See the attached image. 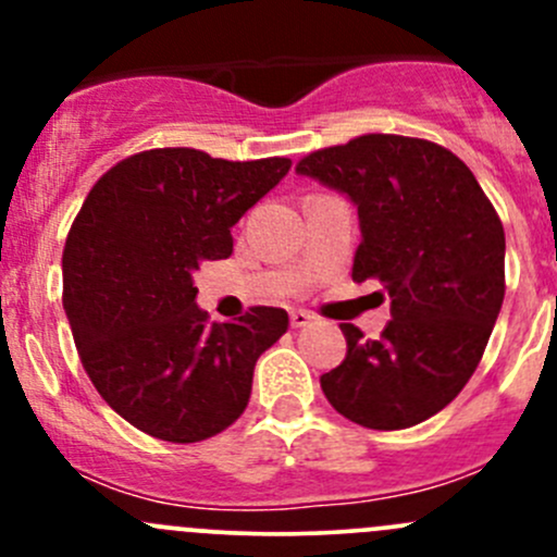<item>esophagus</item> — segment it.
<instances>
[{"label": "esophagus", "instance_id": "34e87169", "mask_svg": "<svg viewBox=\"0 0 557 557\" xmlns=\"http://www.w3.org/2000/svg\"><path fill=\"white\" fill-rule=\"evenodd\" d=\"M310 323H312V314L307 310L290 312V325H294V329H305V325H310Z\"/></svg>", "mask_w": 557, "mask_h": 557}]
</instances>
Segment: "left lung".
Wrapping results in <instances>:
<instances>
[{
	"label": "left lung",
	"instance_id": "1",
	"mask_svg": "<svg viewBox=\"0 0 557 557\" xmlns=\"http://www.w3.org/2000/svg\"><path fill=\"white\" fill-rule=\"evenodd\" d=\"M296 172L358 207L352 280L391 299L380 339L342 325L347 356L320 377L331 407L398 431L445 409L485 352L504 301V226L469 166L442 145L363 134L314 150Z\"/></svg>",
	"mask_w": 557,
	"mask_h": 557
}]
</instances>
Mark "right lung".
<instances>
[{
  "label": "right lung",
  "mask_w": 557,
  "mask_h": 557,
  "mask_svg": "<svg viewBox=\"0 0 557 557\" xmlns=\"http://www.w3.org/2000/svg\"><path fill=\"white\" fill-rule=\"evenodd\" d=\"M288 170V159L156 148L104 172L83 201L61 258L64 310L94 387L134 429L188 445L245 412L258 356L288 331V312L210 323L194 272L232 256V226Z\"/></svg>",
  "instance_id": "add662e5"
}]
</instances>
